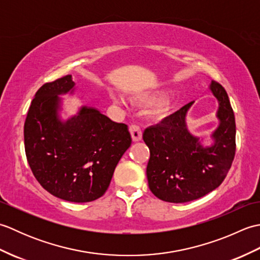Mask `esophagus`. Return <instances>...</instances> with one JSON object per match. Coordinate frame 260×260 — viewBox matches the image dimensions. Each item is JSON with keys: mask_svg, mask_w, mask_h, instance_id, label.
<instances>
[{"mask_svg": "<svg viewBox=\"0 0 260 260\" xmlns=\"http://www.w3.org/2000/svg\"><path fill=\"white\" fill-rule=\"evenodd\" d=\"M129 133L132 135V140L134 142H139L142 140V129L140 128L139 125L132 124L129 126Z\"/></svg>", "mask_w": 260, "mask_h": 260, "instance_id": "obj_1", "label": "esophagus"}]
</instances>
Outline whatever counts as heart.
I'll use <instances>...</instances> for the list:
<instances>
[{
    "mask_svg": "<svg viewBox=\"0 0 260 260\" xmlns=\"http://www.w3.org/2000/svg\"><path fill=\"white\" fill-rule=\"evenodd\" d=\"M113 101L116 103H123V99H121L119 96L117 95H112ZM159 100V96L158 95H151V93H144V95H141L139 97L135 98V102L136 103H140V104H146V105H150V104H155V106H154V113L156 115H164L165 113L168 112L169 108H170V101L169 99H163V101Z\"/></svg>",
    "mask_w": 260,
    "mask_h": 260,
    "instance_id": "heart-1",
    "label": "heart"
}]
</instances>
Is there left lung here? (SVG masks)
<instances>
[{
	"label": "left lung",
	"instance_id": "left-lung-1",
	"mask_svg": "<svg viewBox=\"0 0 260 260\" xmlns=\"http://www.w3.org/2000/svg\"><path fill=\"white\" fill-rule=\"evenodd\" d=\"M210 90L218 99L219 127L213 144L203 147L186 128L185 116L193 102L144 131L150 148L146 175L150 190L163 201L184 203L197 200L222 183L236 152V121L224 88L212 80Z\"/></svg>",
	"mask_w": 260,
	"mask_h": 260
}]
</instances>
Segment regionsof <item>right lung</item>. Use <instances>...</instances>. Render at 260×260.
<instances>
[{"mask_svg": "<svg viewBox=\"0 0 260 260\" xmlns=\"http://www.w3.org/2000/svg\"><path fill=\"white\" fill-rule=\"evenodd\" d=\"M71 76L40 87L24 123L27 163L39 183L70 202H90L107 191L116 165L131 146L128 127L82 107L62 123L58 95L74 90Z\"/></svg>", "mask_w": 260, "mask_h": 260, "instance_id": "1", "label": "right lung"}]
</instances>
